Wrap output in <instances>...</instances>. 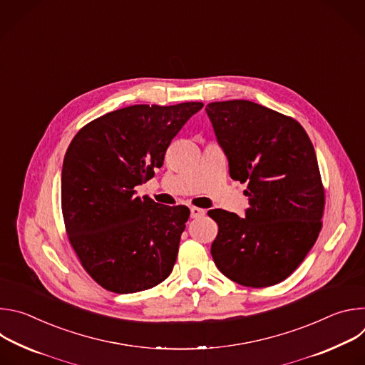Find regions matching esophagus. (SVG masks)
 Masks as SVG:
<instances>
[{
    "label": "esophagus",
    "mask_w": 365,
    "mask_h": 365,
    "mask_svg": "<svg viewBox=\"0 0 365 365\" xmlns=\"http://www.w3.org/2000/svg\"><path fill=\"white\" fill-rule=\"evenodd\" d=\"M205 212H206L205 210H200V207H197V206H190V217H192V218L203 217Z\"/></svg>",
    "instance_id": "esophagus-1"
}]
</instances>
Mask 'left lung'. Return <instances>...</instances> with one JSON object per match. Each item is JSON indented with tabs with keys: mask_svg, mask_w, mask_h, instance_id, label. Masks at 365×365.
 I'll return each mask as SVG.
<instances>
[{
	"mask_svg": "<svg viewBox=\"0 0 365 365\" xmlns=\"http://www.w3.org/2000/svg\"><path fill=\"white\" fill-rule=\"evenodd\" d=\"M230 176L247 182L244 218L207 212L218 224L211 254L220 272L248 287L283 282L314 247L325 195L314 144L293 118L234 99L206 106Z\"/></svg>",
	"mask_w": 365,
	"mask_h": 365,
	"instance_id": "8db88e82",
	"label": "left lung"
}]
</instances>
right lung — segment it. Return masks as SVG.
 Wrapping results in <instances>:
<instances>
[{
  "label": "right lung",
  "mask_w": 365,
  "mask_h": 365,
  "mask_svg": "<svg viewBox=\"0 0 365 365\" xmlns=\"http://www.w3.org/2000/svg\"><path fill=\"white\" fill-rule=\"evenodd\" d=\"M202 102L131 106L75 135L62 169V211L83 269L103 289L135 293L162 283L176 263L189 207L135 196Z\"/></svg>",
  "instance_id": "obj_1"
}]
</instances>
